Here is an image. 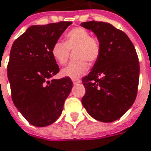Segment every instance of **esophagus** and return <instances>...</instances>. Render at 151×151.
Returning a JSON list of instances; mask_svg holds the SVG:
<instances>
[{
	"mask_svg": "<svg viewBox=\"0 0 151 151\" xmlns=\"http://www.w3.org/2000/svg\"><path fill=\"white\" fill-rule=\"evenodd\" d=\"M73 84H78V83H81V80L80 79H73Z\"/></svg>",
	"mask_w": 151,
	"mask_h": 151,
	"instance_id": "esophagus-1",
	"label": "esophagus"
}]
</instances>
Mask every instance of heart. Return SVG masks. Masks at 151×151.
<instances>
[{
	"instance_id": "1",
	"label": "heart",
	"mask_w": 151,
	"mask_h": 151,
	"mask_svg": "<svg viewBox=\"0 0 151 151\" xmlns=\"http://www.w3.org/2000/svg\"><path fill=\"white\" fill-rule=\"evenodd\" d=\"M75 50V58L62 70L63 75L73 79L79 78L88 72L89 63H95L101 54V45L98 40L90 36L88 30L74 28L68 31L64 37V42L56 41L51 47V54L57 63L64 65L69 58V50Z\"/></svg>"
}]
</instances>
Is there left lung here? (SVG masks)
Returning a JSON list of instances; mask_svg holds the SVG:
<instances>
[{
	"mask_svg": "<svg viewBox=\"0 0 151 151\" xmlns=\"http://www.w3.org/2000/svg\"><path fill=\"white\" fill-rule=\"evenodd\" d=\"M81 26L95 33L101 54L92 70L83 77L82 104L98 121L119 119L134 104L139 79V63L134 46L122 30L104 22H84Z\"/></svg>",
	"mask_w": 151,
	"mask_h": 151,
	"instance_id": "1",
	"label": "left lung"
}]
</instances>
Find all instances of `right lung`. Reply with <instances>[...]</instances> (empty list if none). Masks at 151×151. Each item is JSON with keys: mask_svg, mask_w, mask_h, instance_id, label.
Returning <instances> with one entry per match:
<instances>
[{"mask_svg": "<svg viewBox=\"0 0 151 151\" xmlns=\"http://www.w3.org/2000/svg\"><path fill=\"white\" fill-rule=\"evenodd\" d=\"M71 24L34 25L12 44L7 65L12 99L25 119L35 127L56 121L73 88L69 77L51 78L59 72L51 47Z\"/></svg>", "mask_w": 151, "mask_h": 151, "instance_id": "right-lung-1", "label": "right lung"}]
</instances>
